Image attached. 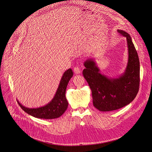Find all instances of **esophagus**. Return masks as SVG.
<instances>
[{
    "instance_id": "esophagus-1",
    "label": "esophagus",
    "mask_w": 152,
    "mask_h": 152,
    "mask_svg": "<svg viewBox=\"0 0 152 152\" xmlns=\"http://www.w3.org/2000/svg\"><path fill=\"white\" fill-rule=\"evenodd\" d=\"M74 71L75 74H79L81 73V70L78 67H75L74 68Z\"/></svg>"
}]
</instances>
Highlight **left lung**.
I'll return each mask as SVG.
<instances>
[{
    "mask_svg": "<svg viewBox=\"0 0 152 152\" xmlns=\"http://www.w3.org/2000/svg\"><path fill=\"white\" fill-rule=\"evenodd\" d=\"M126 38L128 61L124 72L115 77L100 73L95 59L89 58L85 62L84 77L92 91L93 104L99 111L119 109L130 104L136 97L140 86V60L132 38L127 32L118 29Z\"/></svg>",
    "mask_w": 152,
    "mask_h": 152,
    "instance_id": "1",
    "label": "left lung"
}]
</instances>
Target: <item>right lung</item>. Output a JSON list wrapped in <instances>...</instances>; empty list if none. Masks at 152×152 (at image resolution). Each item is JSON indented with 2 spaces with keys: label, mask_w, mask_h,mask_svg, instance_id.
I'll return each instance as SVG.
<instances>
[{
  "label": "right lung",
  "mask_w": 152,
  "mask_h": 152,
  "mask_svg": "<svg viewBox=\"0 0 152 152\" xmlns=\"http://www.w3.org/2000/svg\"><path fill=\"white\" fill-rule=\"evenodd\" d=\"M73 75L71 69L64 72L54 98L47 104L37 108H29L23 106L18 100V104L26 113L34 117L46 120L57 118L64 113L68 106L65 92L67 84Z\"/></svg>",
  "instance_id": "add662e5"
}]
</instances>
